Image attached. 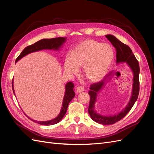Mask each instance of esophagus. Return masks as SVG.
Returning <instances> with one entry per match:
<instances>
[{
    "label": "esophagus",
    "mask_w": 154,
    "mask_h": 154,
    "mask_svg": "<svg viewBox=\"0 0 154 154\" xmlns=\"http://www.w3.org/2000/svg\"><path fill=\"white\" fill-rule=\"evenodd\" d=\"M83 91H84V87L82 86H79L76 88V92L78 93H80V92H83Z\"/></svg>",
    "instance_id": "34e87169"
}]
</instances>
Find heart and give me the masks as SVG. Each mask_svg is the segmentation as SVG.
Returning a JSON list of instances; mask_svg holds the SVG:
<instances>
[{"label": "heart", "instance_id": "heart-1", "mask_svg": "<svg viewBox=\"0 0 154 154\" xmlns=\"http://www.w3.org/2000/svg\"><path fill=\"white\" fill-rule=\"evenodd\" d=\"M114 53L111 46L88 39L82 41L65 60L64 69L69 74H76L83 67V75L90 82L101 80L113 62Z\"/></svg>", "mask_w": 154, "mask_h": 154}]
</instances>
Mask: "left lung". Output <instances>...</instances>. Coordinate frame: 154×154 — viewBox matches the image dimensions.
<instances>
[{
	"label": "left lung",
	"mask_w": 154,
	"mask_h": 154,
	"mask_svg": "<svg viewBox=\"0 0 154 154\" xmlns=\"http://www.w3.org/2000/svg\"><path fill=\"white\" fill-rule=\"evenodd\" d=\"M105 36L116 49V62L117 63H127L132 70L134 75L132 96L130 100L125 109L118 114L114 116H106L97 113L94 109V105L96 101L97 92L104 88L106 83L111 79L114 72L112 71L109 72L103 80L91 85L90 91H88V94L90 96V103L88 111L91 119L100 124L112 125L119 122L129 112L137 99L139 92V62L133 54L132 51L127 45L122 43L116 37L112 35H106Z\"/></svg>",
	"instance_id": "8db88e82"
}]
</instances>
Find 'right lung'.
Here are the masks:
<instances>
[{"instance_id": "1", "label": "right lung", "mask_w": 154, "mask_h": 154, "mask_svg": "<svg viewBox=\"0 0 154 154\" xmlns=\"http://www.w3.org/2000/svg\"><path fill=\"white\" fill-rule=\"evenodd\" d=\"M66 37L64 38V37H58V38H50V39H42L38 42H36V43L32 44L31 45L27 46L24 50L22 51V53L18 56V57L16 59V62H18V60L25 57L26 55L28 54L31 53L36 52V51H38L40 50L43 49H53V50H59L60 48H62V45L66 42ZM12 87H13V91L14 92L13 89V80L12 82ZM74 86L72 82H69L67 83L66 85V92H65V94L63 97V100L62 102V106L61 110H60V112L58 114L57 118L48 121V122H36V121L31 119L32 122H36L42 125H52L57 124L58 122H60L61 119L63 118V116L66 114L67 107L69 105V103H70L73 97L75 96V93H74L73 88ZM14 94H15V92H14ZM29 119H30L28 117Z\"/></svg>"}]
</instances>
